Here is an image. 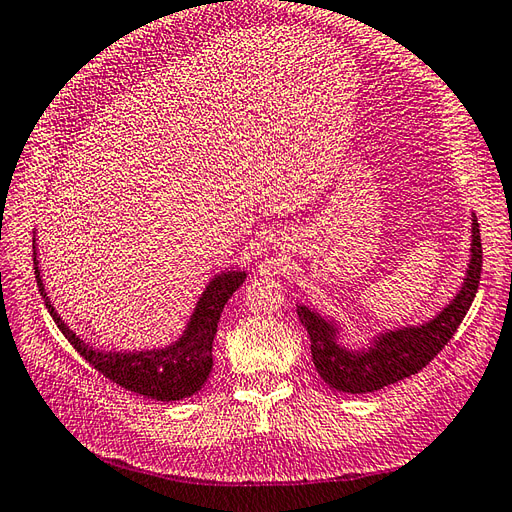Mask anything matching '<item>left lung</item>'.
<instances>
[{
  "instance_id": "obj_1",
  "label": "left lung",
  "mask_w": 512,
  "mask_h": 512,
  "mask_svg": "<svg viewBox=\"0 0 512 512\" xmlns=\"http://www.w3.org/2000/svg\"><path fill=\"white\" fill-rule=\"evenodd\" d=\"M471 263L462 289L434 320L420 326H405L399 331L381 333L368 348L352 350L337 342V326L309 306H298V317L311 337L315 370L333 390L366 394L423 370L458 331L464 315L478 293L482 274V238L478 219L471 225Z\"/></svg>"
}]
</instances>
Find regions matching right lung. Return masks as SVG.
<instances>
[{
  "instance_id": "right-lung-1",
  "label": "right lung",
  "mask_w": 512,
  "mask_h": 512,
  "mask_svg": "<svg viewBox=\"0 0 512 512\" xmlns=\"http://www.w3.org/2000/svg\"><path fill=\"white\" fill-rule=\"evenodd\" d=\"M32 249H37L32 241ZM37 252H34V276H37L39 291L45 300V309L50 311L52 320L61 328L67 342H70L81 357H85L92 366L105 374L120 388L135 392L146 399L155 401H181L201 390V385L208 381L212 372V342L217 335L219 317L225 302L232 298V293L243 285L247 274L245 271H223L214 276L206 291L195 306V313L190 315L184 335L160 350H138V352H105L96 350L83 342L61 315L54 311L52 302L45 295L41 280V269L37 267Z\"/></svg>"
}]
</instances>
